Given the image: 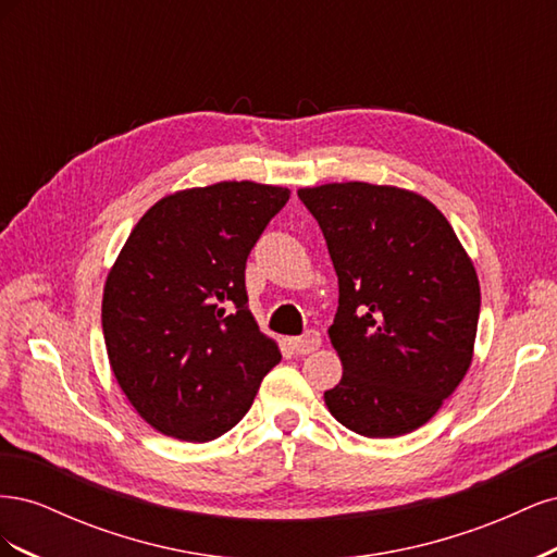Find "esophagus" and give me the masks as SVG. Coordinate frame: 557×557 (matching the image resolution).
<instances>
[{
	"label": "esophagus",
	"mask_w": 557,
	"mask_h": 557,
	"mask_svg": "<svg viewBox=\"0 0 557 557\" xmlns=\"http://www.w3.org/2000/svg\"><path fill=\"white\" fill-rule=\"evenodd\" d=\"M318 346H320V334L315 330H309L307 334L293 336L290 339V348L297 352V356H307V352L315 350Z\"/></svg>",
	"instance_id": "34e87169"
}]
</instances>
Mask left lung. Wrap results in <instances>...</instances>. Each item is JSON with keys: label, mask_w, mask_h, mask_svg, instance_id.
<instances>
[{"label": "left lung", "mask_w": 557, "mask_h": 557, "mask_svg": "<svg viewBox=\"0 0 557 557\" xmlns=\"http://www.w3.org/2000/svg\"><path fill=\"white\" fill-rule=\"evenodd\" d=\"M339 276L327 334L344 374L330 413L369 440L425 425L474 358L481 288L450 223L423 195L362 181L299 188Z\"/></svg>", "instance_id": "8db88e82"}]
</instances>
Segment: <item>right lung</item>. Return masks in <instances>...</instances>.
Returning a JSON list of instances; mask_svg holds the SVG:
<instances>
[{"instance_id":"add662e5","label":"right lung","mask_w":557,"mask_h":557,"mask_svg":"<svg viewBox=\"0 0 557 557\" xmlns=\"http://www.w3.org/2000/svg\"><path fill=\"white\" fill-rule=\"evenodd\" d=\"M288 188L221 181L166 195L134 225L104 285L113 376L150 428L205 444L250 409L274 339L248 309L246 260Z\"/></svg>"}]
</instances>
